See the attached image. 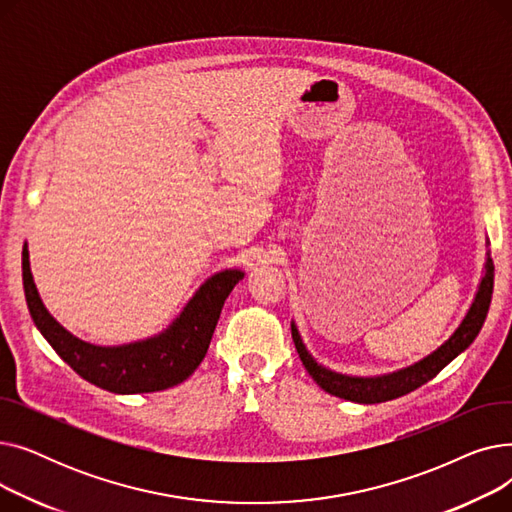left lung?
<instances>
[{"mask_svg": "<svg viewBox=\"0 0 512 512\" xmlns=\"http://www.w3.org/2000/svg\"><path fill=\"white\" fill-rule=\"evenodd\" d=\"M483 267H486V272H483V278L475 292V299H473L465 319L461 321V326L456 328L454 334L442 346H438L432 355L423 357L421 361H417L409 367H402L398 371L384 373V375H371V378H361V375H346V373H338L324 365H319L307 351V346L303 344L301 334L292 321L290 324L292 340H294V346H297V353H299L305 369L309 371V375L321 390H326L328 394L344 398V400L359 402V405H375V402L394 400L398 396H405V394L417 390L419 386L427 384L429 380H434L450 361H454L463 351H467L471 342L477 338L483 321H486V315H488V309L492 303V292H494V261H492L490 253H488L486 265Z\"/></svg>", "mask_w": 512, "mask_h": 512, "instance_id": "left-lung-1", "label": "left lung"}]
</instances>
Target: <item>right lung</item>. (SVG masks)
<instances>
[{
    "instance_id": "right-lung-1",
    "label": "right lung",
    "mask_w": 512,
    "mask_h": 512,
    "mask_svg": "<svg viewBox=\"0 0 512 512\" xmlns=\"http://www.w3.org/2000/svg\"><path fill=\"white\" fill-rule=\"evenodd\" d=\"M242 278L245 272L240 270L213 274L164 332L128 344L99 346L76 338L51 317L31 274L29 247L22 249L24 297L37 330L80 378L114 394L159 392L184 382L203 361L224 301Z\"/></svg>"
}]
</instances>
